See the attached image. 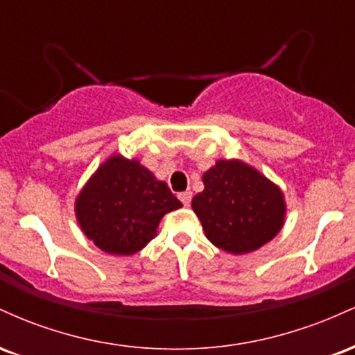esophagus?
<instances>
[{
  "label": "esophagus",
  "instance_id": "1",
  "mask_svg": "<svg viewBox=\"0 0 355 355\" xmlns=\"http://www.w3.org/2000/svg\"><path fill=\"white\" fill-rule=\"evenodd\" d=\"M178 198H180V202L183 203V205L189 207L190 205V200H191V191L190 190L180 191V193H178Z\"/></svg>",
  "mask_w": 355,
  "mask_h": 355
}]
</instances>
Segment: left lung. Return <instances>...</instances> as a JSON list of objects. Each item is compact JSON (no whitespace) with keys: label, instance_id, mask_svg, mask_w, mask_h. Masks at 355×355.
Wrapping results in <instances>:
<instances>
[{"label":"left lung","instance_id":"1","mask_svg":"<svg viewBox=\"0 0 355 355\" xmlns=\"http://www.w3.org/2000/svg\"><path fill=\"white\" fill-rule=\"evenodd\" d=\"M205 189L191 198L207 239L240 255L266 245L284 225L282 191L239 160H218L203 173Z\"/></svg>","mask_w":355,"mask_h":355}]
</instances>
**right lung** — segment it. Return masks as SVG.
Listing matches in <instances>:
<instances>
[{
  "mask_svg": "<svg viewBox=\"0 0 355 355\" xmlns=\"http://www.w3.org/2000/svg\"><path fill=\"white\" fill-rule=\"evenodd\" d=\"M182 207L165 182L138 160L110 157L76 198L85 235L112 255H132L157 235L162 217Z\"/></svg>",
  "mask_w": 355,
  "mask_h": 355,
  "instance_id": "obj_1",
  "label": "right lung"
}]
</instances>
